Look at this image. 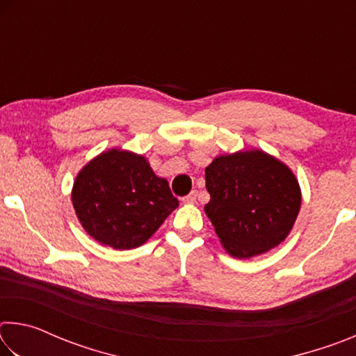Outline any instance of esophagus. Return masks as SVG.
I'll return each instance as SVG.
<instances>
[{"instance_id":"obj_1","label":"esophagus","mask_w":356,"mask_h":356,"mask_svg":"<svg viewBox=\"0 0 356 356\" xmlns=\"http://www.w3.org/2000/svg\"><path fill=\"white\" fill-rule=\"evenodd\" d=\"M196 200H197V191L193 190L191 193H188V195H186V196L184 197V202L193 204V202H196Z\"/></svg>"}]
</instances>
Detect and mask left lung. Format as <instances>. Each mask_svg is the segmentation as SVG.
I'll return each mask as SVG.
<instances>
[{"mask_svg": "<svg viewBox=\"0 0 356 356\" xmlns=\"http://www.w3.org/2000/svg\"><path fill=\"white\" fill-rule=\"evenodd\" d=\"M206 188L210 201L204 210L222 246L238 259L280 245L300 212L297 179L262 150L216 156L206 168Z\"/></svg>", "mask_w": 356, "mask_h": 356, "instance_id": "8db88e82", "label": "left lung"}]
</instances>
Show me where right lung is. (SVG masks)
I'll list each match as a JSON object with an SVG mask.
<instances>
[{"label": "right lung", "mask_w": 356, "mask_h": 356, "mask_svg": "<svg viewBox=\"0 0 356 356\" xmlns=\"http://www.w3.org/2000/svg\"><path fill=\"white\" fill-rule=\"evenodd\" d=\"M72 202L89 236L114 250L143 245L179 206L168 180L156 177L144 156L118 149L83 168Z\"/></svg>", "instance_id": "1"}]
</instances>
